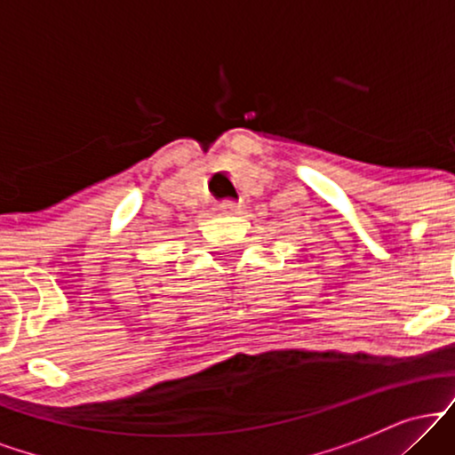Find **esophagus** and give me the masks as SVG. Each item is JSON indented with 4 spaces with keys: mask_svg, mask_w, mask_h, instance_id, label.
I'll list each match as a JSON object with an SVG mask.
<instances>
[{
    "mask_svg": "<svg viewBox=\"0 0 455 455\" xmlns=\"http://www.w3.org/2000/svg\"><path fill=\"white\" fill-rule=\"evenodd\" d=\"M218 210H220L222 213H233V212H237V203L224 201V203H220V205H218Z\"/></svg>",
    "mask_w": 455,
    "mask_h": 455,
    "instance_id": "34e87169",
    "label": "esophagus"
}]
</instances>
